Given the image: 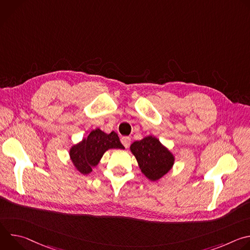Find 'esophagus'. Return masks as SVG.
<instances>
[{
  "label": "esophagus",
  "mask_w": 250,
  "mask_h": 250,
  "mask_svg": "<svg viewBox=\"0 0 250 250\" xmlns=\"http://www.w3.org/2000/svg\"><path fill=\"white\" fill-rule=\"evenodd\" d=\"M121 141H122L123 146H124L125 148H127V147L129 146V145H130V137H128V136H123V137L121 138Z\"/></svg>",
  "instance_id": "obj_1"
}]
</instances>
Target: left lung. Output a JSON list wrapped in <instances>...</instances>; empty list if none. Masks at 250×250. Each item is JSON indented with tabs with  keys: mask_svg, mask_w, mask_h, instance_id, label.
Here are the masks:
<instances>
[{
	"mask_svg": "<svg viewBox=\"0 0 250 250\" xmlns=\"http://www.w3.org/2000/svg\"><path fill=\"white\" fill-rule=\"evenodd\" d=\"M130 150L135 156L141 172L151 181L160 179L174 163L173 154L153 136L134 141L130 146Z\"/></svg>",
	"mask_w": 250,
	"mask_h": 250,
	"instance_id": "8db88e82",
	"label": "left lung"
}]
</instances>
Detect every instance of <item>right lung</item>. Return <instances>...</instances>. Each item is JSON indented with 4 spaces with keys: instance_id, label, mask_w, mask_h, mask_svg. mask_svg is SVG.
Instances as JSON below:
<instances>
[{
    "instance_id": "right-lung-1",
    "label": "right lung",
    "mask_w": 250,
    "mask_h": 250,
    "mask_svg": "<svg viewBox=\"0 0 250 250\" xmlns=\"http://www.w3.org/2000/svg\"><path fill=\"white\" fill-rule=\"evenodd\" d=\"M110 148L124 149L120 138L115 131L104 133L97 128L92 130L87 138H84L80 144L74 146L70 149V158L76 169L86 175L92 171L103 154Z\"/></svg>"
}]
</instances>
